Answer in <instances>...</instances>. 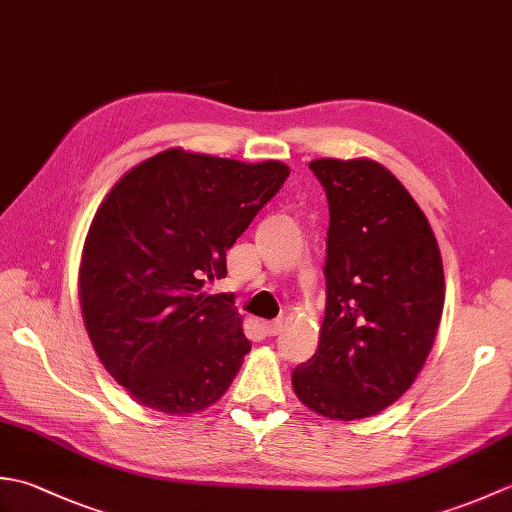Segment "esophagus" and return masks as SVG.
I'll list each match as a JSON object with an SVG mask.
<instances>
[{
  "mask_svg": "<svg viewBox=\"0 0 512 512\" xmlns=\"http://www.w3.org/2000/svg\"><path fill=\"white\" fill-rule=\"evenodd\" d=\"M262 328L266 336H277L281 334V330H284V321H266Z\"/></svg>",
  "mask_w": 512,
  "mask_h": 512,
  "instance_id": "34e87169",
  "label": "esophagus"
}]
</instances>
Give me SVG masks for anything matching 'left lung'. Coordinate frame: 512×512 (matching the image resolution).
Masks as SVG:
<instances>
[{"label": "left lung", "instance_id": "obj_1", "mask_svg": "<svg viewBox=\"0 0 512 512\" xmlns=\"http://www.w3.org/2000/svg\"><path fill=\"white\" fill-rule=\"evenodd\" d=\"M330 206L319 347L292 372L303 405L332 420L374 416L416 380L444 306L427 215L376 160L310 162Z\"/></svg>", "mask_w": 512, "mask_h": 512}]
</instances>
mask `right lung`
<instances>
[{"label": "right lung", "instance_id": "obj_1", "mask_svg": "<svg viewBox=\"0 0 512 512\" xmlns=\"http://www.w3.org/2000/svg\"><path fill=\"white\" fill-rule=\"evenodd\" d=\"M279 160L246 162L173 147L105 195L85 237V330L118 385L171 416L224 396L250 352L226 277V250L286 182Z\"/></svg>", "mask_w": 512, "mask_h": 512}]
</instances>
